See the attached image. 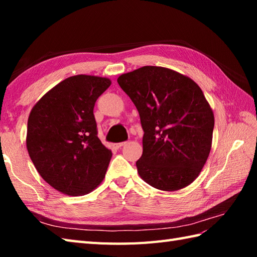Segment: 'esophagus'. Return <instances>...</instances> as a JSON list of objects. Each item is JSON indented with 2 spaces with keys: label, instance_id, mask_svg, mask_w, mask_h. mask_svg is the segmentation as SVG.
Returning <instances> with one entry per match:
<instances>
[{
  "label": "esophagus",
  "instance_id": "obj_1",
  "mask_svg": "<svg viewBox=\"0 0 257 257\" xmlns=\"http://www.w3.org/2000/svg\"><path fill=\"white\" fill-rule=\"evenodd\" d=\"M124 145H127V143H119V144H116V145H113V146H114V148L119 149V148H121V147H123Z\"/></svg>",
  "mask_w": 257,
  "mask_h": 257
}]
</instances>
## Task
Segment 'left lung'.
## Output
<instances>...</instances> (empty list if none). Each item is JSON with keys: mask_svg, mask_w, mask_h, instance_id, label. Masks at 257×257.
<instances>
[{"mask_svg": "<svg viewBox=\"0 0 257 257\" xmlns=\"http://www.w3.org/2000/svg\"><path fill=\"white\" fill-rule=\"evenodd\" d=\"M144 129L140 178L158 190L178 191L199 177L209 158L214 114L194 80L176 70L144 66L120 75Z\"/></svg>", "mask_w": 257, "mask_h": 257, "instance_id": "left-lung-1", "label": "left lung"}]
</instances>
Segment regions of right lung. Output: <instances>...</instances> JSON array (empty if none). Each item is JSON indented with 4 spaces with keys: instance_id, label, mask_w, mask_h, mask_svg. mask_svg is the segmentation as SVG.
I'll list each match as a JSON object with an SVG mask.
<instances>
[{
    "instance_id": "obj_1",
    "label": "right lung",
    "mask_w": 257,
    "mask_h": 257,
    "mask_svg": "<svg viewBox=\"0 0 257 257\" xmlns=\"http://www.w3.org/2000/svg\"><path fill=\"white\" fill-rule=\"evenodd\" d=\"M110 85L106 77L72 76L32 108L26 148L37 172L59 192L85 195L105 178L112 154L97 136L94 106Z\"/></svg>"
}]
</instances>
